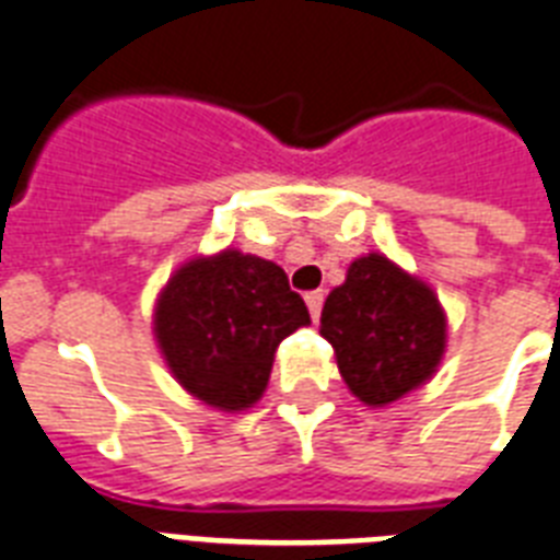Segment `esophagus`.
<instances>
[{"label": "esophagus", "mask_w": 560, "mask_h": 560, "mask_svg": "<svg viewBox=\"0 0 560 560\" xmlns=\"http://www.w3.org/2000/svg\"><path fill=\"white\" fill-rule=\"evenodd\" d=\"M304 302H307V311H311V319L316 322L322 313V302H325V293L322 290H313V293L304 295Z\"/></svg>", "instance_id": "obj_1"}]
</instances>
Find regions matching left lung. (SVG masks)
<instances>
[{"label": "left lung", "instance_id": "obj_1", "mask_svg": "<svg viewBox=\"0 0 560 560\" xmlns=\"http://www.w3.org/2000/svg\"><path fill=\"white\" fill-rule=\"evenodd\" d=\"M319 334L362 406L385 408L438 374L448 319L429 281L383 253L353 258L322 307Z\"/></svg>", "mask_w": 560, "mask_h": 560}]
</instances>
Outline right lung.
Instances as JSON below:
<instances>
[{"label": "right lung", "mask_w": 560, "mask_h": 560, "mask_svg": "<svg viewBox=\"0 0 560 560\" xmlns=\"http://www.w3.org/2000/svg\"><path fill=\"white\" fill-rule=\"evenodd\" d=\"M311 325L276 261L226 247L177 267L154 299L152 334L175 383L224 413L265 397L284 336Z\"/></svg>", "instance_id": "right-lung-1"}]
</instances>
